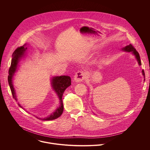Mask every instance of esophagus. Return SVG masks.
<instances>
[{"label": "esophagus", "instance_id": "1", "mask_svg": "<svg viewBox=\"0 0 150 150\" xmlns=\"http://www.w3.org/2000/svg\"><path fill=\"white\" fill-rule=\"evenodd\" d=\"M85 79V75L82 71L77 72L74 76V81L76 82H81Z\"/></svg>", "mask_w": 150, "mask_h": 150}]
</instances>
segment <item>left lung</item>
Instances as JSON below:
<instances>
[{"label":"left lung","mask_w":150,"mask_h":150,"mask_svg":"<svg viewBox=\"0 0 150 150\" xmlns=\"http://www.w3.org/2000/svg\"><path fill=\"white\" fill-rule=\"evenodd\" d=\"M122 50L123 51V52H131L133 55L135 56L139 65L141 66V59H140V56H139V54L138 53V52L136 50V49L132 46V45H129L128 46H125V47H123L122 49ZM142 74L144 76V78H145V73H144V70L142 71ZM144 81H145V79H144Z\"/></svg>","instance_id":"1"}]
</instances>
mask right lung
I'll use <instances>...</instances> for the list:
<instances>
[{"label": "right lung", "instance_id": "add662e5", "mask_svg": "<svg viewBox=\"0 0 150 150\" xmlns=\"http://www.w3.org/2000/svg\"><path fill=\"white\" fill-rule=\"evenodd\" d=\"M27 44H25L22 47H18L16 49L12 54V59L11 61V67L9 70V75H8V82L9 87L13 96V97L16 101H17L15 90L13 87V78L15 73L18 70V67L19 66V62L23 58L25 57L27 53V48L26 47ZM51 85L52 88L55 93L57 94L59 101L60 104L58 108L54 110V112L47 116L45 118H40L37 117L38 119L42 120H52L56 119L60 117L63 112V105L62 102V96L64 91L65 90L69 87L71 85V79L69 76H55L51 78ZM20 108H23L22 106L18 103Z\"/></svg>", "mask_w": 150, "mask_h": 150}]
</instances>
